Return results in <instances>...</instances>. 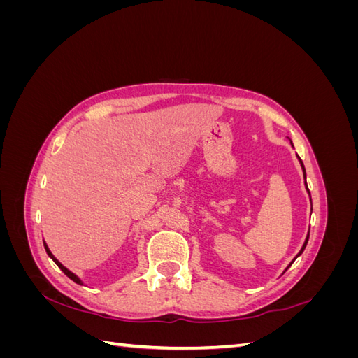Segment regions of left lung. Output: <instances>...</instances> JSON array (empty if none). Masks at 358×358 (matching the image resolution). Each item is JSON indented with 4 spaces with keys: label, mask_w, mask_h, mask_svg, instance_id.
I'll use <instances>...</instances> for the list:
<instances>
[{
    "label": "left lung",
    "mask_w": 358,
    "mask_h": 358,
    "mask_svg": "<svg viewBox=\"0 0 358 358\" xmlns=\"http://www.w3.org/2000/svg\"><path fill=\"white\" fill-rule=\"evenodd\" d=\"M297 158H299V157H297ZM299 161H300V164H301V170H303V176H305V185H306V171H305V166H303V162H301V159H300V158H299ZM306 189H308V185H306ZM308 194H309V196H310V192H309V189H308ZM310 204H312V201H310ZM308 241H309V233H308V236H306V241H305V243H303V246H301V249H300V252L297 254V257H299V255H301V252H303V251H305V248H306V245H308ZM297 257H296V258H297ZM296 258H294V259H296ZM294 259H292V262H291V264H292V263H294ZM288 267H289V266H288ZM288 267H287V268H288Z\"/></svg>",
    "instance_id": "8db88e82"
}]
</instances>
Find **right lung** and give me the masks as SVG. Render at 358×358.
Wrapping results in <instances>:
<instances>
[{"label":"right lung","instance_id":"add662e5","mask_svg":"<svg viewBox=\"0 0 358 358\" xmlns=\"http://www.w3.org/2000/svg\"><path fill=\"white\" fill-rule=\"evenodd\" d=\"M45 249H46V252H48V255H49V257H50V258L53 259V262H55V264H57V266H58V267H59V268L62 270V272H64V273H66V276H69V278H70V279L73 280V282H76V284H79V285H83V282H82V280L79 279V276H76V275H74L73 272H70V270H69L67 267H64V266H62V264H61V263L58 262V259H57L55 257H53V254L50 252V249L48 248L46 242H45Z\"/></svg>","mask_w":358,"mask_h":358}]
</instances>
